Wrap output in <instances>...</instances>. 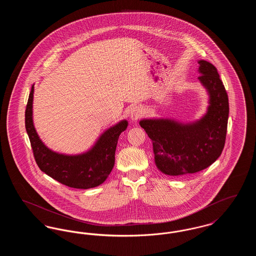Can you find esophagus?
<instances>
[{
  "label": "esophagus",
  "instance_id": "obj_1",
  "mask_svg": "<svg viewBox=\"0 0 256 256\" xmlns=\"http://www.w3.org/2000/svg\"><path fill=\"white\" fill-rule=\"evenodd\" d=\"M143 114H144L143 108L139 106H135L130 111V119L132 121L136 122L138 119H140L143 116Z\"/></svg>",
  "mask_w": 256,
  "mask_h": 256
}]
</instances>
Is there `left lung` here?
<instances>
[{
	"label": "left lung",
	"mask_w": 256,
	"mask_h": 256,
	"mask_svg": "<svg viewBox=\"0 0 256 256\" xmlns=\"http://www.w3.org/2000/svg\"><path fill=\"white\" fill-rule=\"evenodd\" d=\"M198 76L209 94L206 114L192 124L168 119L140 121L152 142L156 164L169 176L204 170L219 158L226 143L230 113L228 97L216 67L198 61Z\"/></svg>",
	"instance_id": "1"
}]
</instances>
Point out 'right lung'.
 Instances as JSON below:
<instances>
[{
	"label": "right lung",
	"instance_id": "add662e5",
	"mask_svg": "<svg viewBox=\"0 0 256 256\" xmlns=\"http://www.w3.org/2000/svg\"><path fill=\"white\" fill-rule=\"evenodd\" d=\"M34 91L32 86L24 112V124L39 169L58 182L72 188L89 189L102 184L113 169L119 135L126 130L128 122L124 120L108 128L86 154H60L48 148L37 135L32 122Z\"/></svg>",
	"mask_w": 256,
	"mask_h": 256
}]
</instances>
